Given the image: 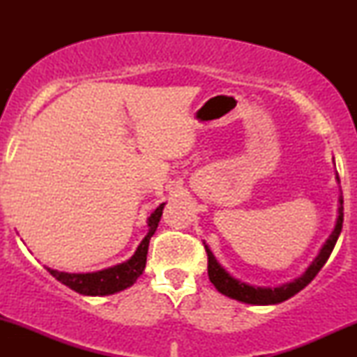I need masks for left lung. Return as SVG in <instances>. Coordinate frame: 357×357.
<instances>
[{
    "mask_svg": "<svg viewBox=\"0 0 357 357\" xmlns=\"http://www.w3.org/2000/svg\"><path fill=\"white\" fill-rule=\"evenodd\" d=\"M338 178V177H336ZM340 180V178H338ZM343 195L340 197V208H338V219H336V226L333 232L330 234V237L326 238V242L321 247L319 255L315 257V260L312 261V265L307 268L304 275L297 278L292 282H287V284H282L280 287H255L250 284H245V282L236 280V278L229 275V273L224 270V268L219 265V261L214 258L213 252L209 250L206 243H204V248H206L208 255V276L209 281L213 282L214 287L221 292V294L231 297V299L245 302V304H253V305H270V304H280V302H284L292 297L297 292L304 289V287L309 284V282L314 280V278L319 275V271L324 268V265L328 260L331 252H333L335 243L338 241L341 227H343Z\"/></svg>",
    "mask_w": 357,
    "mask_h": 357,
    "instance_id": "left-lung-1",
    "label": "left lung"
}]
</instances>
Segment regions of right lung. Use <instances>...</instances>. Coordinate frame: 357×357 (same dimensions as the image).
<instances>
[{"label": "right lung", "instance_id": "1", "mask_svg": "<svg viewBox=\"0 0 357 357\" xmlns=\"http://www.w3.org/2000/svg\"><path fill=\"white\" fill-rule=\"evenodd\" d=\"M164 204H159L155 211L148 219L149 232L136 248L135 255L120 265H115L107 270H100L96 273H65L56 271L52 268H47L53 278H56L61 284L70 287V289L79 292L82 296H109L115 292L123 291L131 284H135L136 280L143 275L146 266V255H148L149 241L153 234L158 229V224L162 216Z\"/></svg>", "mask_w": 357, "mask_h": 357}]
</instances>
